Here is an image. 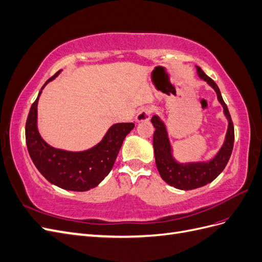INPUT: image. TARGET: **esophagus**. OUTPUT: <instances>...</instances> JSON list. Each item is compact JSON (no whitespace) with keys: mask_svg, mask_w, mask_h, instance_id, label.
<instances>
[{"mask_svg":"<svg viewBox=\"0 0 262 262\" xmlns=\"http://www.w3.org/2000/svg\"><path fill=\"white\" fill-rule=\"evenodd\" d=\"M153 113L152 107H143L140 109V112L137 115V121L138 122H142V121H147L149 120L150 115Z\"/></svg>","mask_w":262,"mask_h":262,"instance_id":"obj_1","label":"esophagus"}]
</instances>
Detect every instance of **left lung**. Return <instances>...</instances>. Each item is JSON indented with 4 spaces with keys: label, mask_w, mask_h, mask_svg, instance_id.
Returning a JSON list of instances; mask_svg holds the SVG:
<instances>
[{
    "label": "left lung",
    "mask_w": 262,
    "mask_h": 262,
    "mask_svg": "<svg viewBox=\"0 0 262 262\" xmlns=\"http://www.w3.org/2000/svg\"><path fill=\"white\" fill-rule=\"evenodd\" d=\"M196 71L202 80L208 82V84L216 92L217 99L221 105L223 106L224 114L228 120V129L224 144L213 160L207 163H190L184 165L177 163L172 158L170 143L165 124L157 116H153V118L150 119L155 128L153 146L158 172H160L163 180L167 182L169 186L180 190H192L212 182L225 168L234 146V124L225 101L222 98L219 87L211 77L203 72L200 67H196Z\"/></svg>",
    "instance_id": "obj_1"
}]
</instances>
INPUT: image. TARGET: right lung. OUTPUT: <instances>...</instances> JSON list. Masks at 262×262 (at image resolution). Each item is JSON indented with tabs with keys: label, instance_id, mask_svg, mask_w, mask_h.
Instances as JSON below:
<instances>
[{
	"label": "right lung",
	"instance_id": "obj_1",
	"mask_svg": "<svg viewBox=\"0 0 262 262\" xmlns=\"http://www.w3.org/2000/svg\"><path fill=\"white\" fill-rule=\"evenodd\" d=\"M59 72L47 81H52ZM41 91L30 107L26 121V144L31 161L51 184L71 191H87L96 187L112 170L124 138L133 123H116L99 144L84 152H67L53 148L41 139L37 129V105Z\"/></svg>",
	"mask_w": 262,
	"mask_h": 262
}]
</instances>
